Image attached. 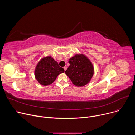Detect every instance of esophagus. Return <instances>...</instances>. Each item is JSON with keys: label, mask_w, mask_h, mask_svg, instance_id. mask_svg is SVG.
I'll return each mask as SVG.
<instances>
[{"label": "esophagus", "mask_w": 135, "mask_h": 135, "mask_svg": "<svg viewBox=\"0 0 135 135\" xmlns=\"http://www.w3.org/2000/svg\"><path fill=\"white\" fill-rule=\"evenodd\" d=\"M64 69L65 71H66V70H67V67H64Z\"/></svg>", "instance_id": "obj_1"}]
</instances>
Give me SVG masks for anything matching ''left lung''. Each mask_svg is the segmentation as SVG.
Returning <instances> with one entry per match:
<instances>
[{"mask_svg": "<svg viewBox=\"0 0 135 135\" xmlns=\"http://www.w3.org/2000/svg\"><path fill=\"white\" fill-rule=\"evenodd\" d=\"M70 66L65 71L72 83L77 86H83L91 80L94 74L92 64L83 54H76L69 59Z\"/></svg>", "mask_w": 135, "mask_h": 135, "instance_id": "8db88e82", "label": "left lung"}]
</instances>
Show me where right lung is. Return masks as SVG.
<instances>
[{"label":"right lung","mask_w":135,"mask_h":135,"mask_svg":"<svg viewBox=\"0 0 135 135\" xmlns=\"http://www.w3.org/2000/svg\"><path fill=\"white\" fill-rule=\"evenodd\" d=\"M65 71L51 56L42 58L36 66L35 76L41 84L46 86L52 84L60 74Z\"/></svg>","instance_id":"1"}]
</instances>
